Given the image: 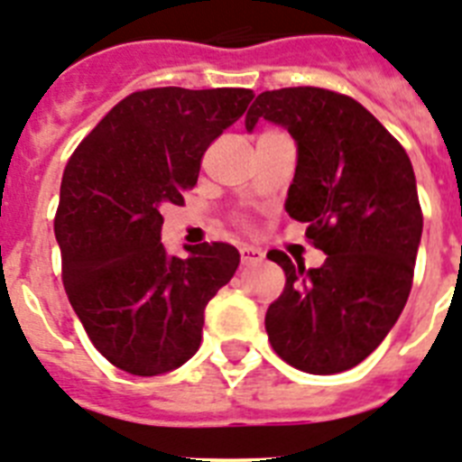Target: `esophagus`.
<instances>
[{"mask_svg": "<svg viewBox=\"0 0 462 462\" xmlns=\"http://www.w3.org/2000/svg\"><path fill=\"white\" fill-rule=\"evenodd\" d=\"M239 255H242V265H254V263L263 261V251L249 246V244H244L242 249H239Z\"/></svg>", "mask_w": 462, "mask_h": 462, "instance_id": "1", "label": "esophagus"}]
</instances>
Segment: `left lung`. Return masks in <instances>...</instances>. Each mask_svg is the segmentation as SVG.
Segmentation results:
<instances>
[{
  "mask_svg": "<svg viewBox=\"0 0 462 462\" xmlns=\"http://www.w3.org/2000/svg\"><path fill=\"white\" fill-rule=\"evenodd\" d=\"M282 124L298 143L286 213L308 223L305 237L327 254L321 267L293 265L267 308L265 331L286 364L305 374H340L383 343L413 284L422 211L406 150L345 93L291 87L261 93L246 115Z\"/></svg>",
  "mask_w": 462,
  "mask_h": 462,
  "instance_id": "8db88e82",
  "label": "left lung"
}]
</instances>
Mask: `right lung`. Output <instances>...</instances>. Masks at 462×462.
Wrapping results in <instances>:
<instances>
[{"label": "right lung", "mask_w": 462, "mask_h": 462, "mask_svg": "<svg viewBox=\"0 0 462 462\" xmlns=\"http://www.w3.org/2000/svg\"><path fill=\"white\" fill-rule=\"evenodd\" d=\"M251 88L162 87L119 100L79 143L60 183L53 230L69 305L117 369L159 375L199 350L204 308L232 279V244H162V207L183 204L201 157L249 107Z\"/></svg>", "instance_id": "right-lung-1"}]
</instances>
